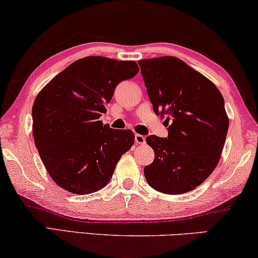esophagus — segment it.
I'll list each match as a JSON object with an SVG mask.
<instances>
[{
    "instance_id": "34e87169",
    "label": "esophagus",
    "mask_w": 258,
    "mask_h": 258,
    "mask_svg": "<svg viewBox=\"0 0 258 258\" xmlns=\"http://www.w3.org/2000/svg\"><path fill=\"white\" fill-rule=\"evenodd\" d=\"M134 140H136V144L138 145H144L146 143V138H145V136H141V134H136Z\"/></svg>"
}]
</instances>
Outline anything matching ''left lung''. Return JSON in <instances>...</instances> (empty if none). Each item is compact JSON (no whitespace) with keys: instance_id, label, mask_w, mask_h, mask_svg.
I'll return each instance as SVG.
<instances>
[{"instance_id":"8db88e82","label":"left lung","mask_w":258,"mask_h":258,"mask_svg":"<svg viewBox=\"0 0 258 258\" xmlns=\"http://www.w3.org/2000/svg\"><path fill=\"white\" fill-rule=\"evenodd\" d=\"M139 65L155 114L166 115L168 126L167 138H146L155 157L145 177L160 193H187L220 161L229 127L224 99L213 82L179 58H150Z\"/></svg>"}]
</instances>
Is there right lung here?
Instances as JSON below:
<instances>
[{"instance_id":"add662e5","label":"right lung","mask_w":258,"mask_h":258,"mask_svg":"<svg viewBox=\"0 0 258 258\" xmlns=\"http://www.w3.org/2000/svg\"><path fill=\"white\" fill-rule=\"evenodd\" d=\"M138 71L133 60L89 56L69 65L37 94L32 105L35 145L63 189L84 195L104 188L133 146L132 131L111 128L100 117L119 83Z\"/></svg>"}]
</instances>
